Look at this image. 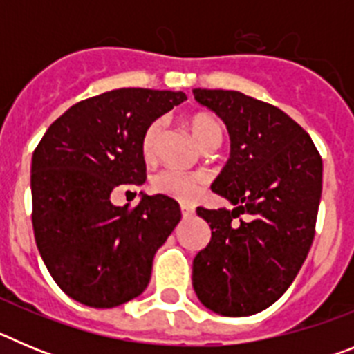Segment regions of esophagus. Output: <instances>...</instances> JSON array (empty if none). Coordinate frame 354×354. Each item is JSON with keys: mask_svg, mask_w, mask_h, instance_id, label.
<instances>
[{"mask_svg": "<svg viewBox=\"0 0 354 354\" xmlns=\"http://www.w3.org/2000/svg\"><path fill=\"white\" fill-rule=\"evenodd\" d=\"M180 212H183L184 218H187V216H193V214H195V205H193V204H180Z\"/></svg>", "mask_w": 354, "mask_h": 354, "instance_id": "esophagus-1", "label": "esophagus"}]
</instances>
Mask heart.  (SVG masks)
Listing matches in <instances>:
<instances>
[{
	"instance_id": "1",
	"label": "heart",
	"mask_w": 354,
	"mask_h": 354,
	"mask_svg": "<svg viewBox=\"0 0 354 354\" xmlns=\"http://www.w3.org/2000/svg\"><path fill=\"white\" fill-rule=\"evenodd\" d=\"M187 127L195 136L196 142L200 145L207 149L212 145H220L221 142V131L220 122L216 118L209 117L205 113H196L187 118ZM159 131H161V122L156 120L152 122L143 133L142 138V152L145 159L154 158L156 142H158ZM205 179L200 174H186V171H177V170H162L154 175L152 179V187L154 192L161 193V195L171 196L177 200H187L195 198L200 193L202 186H204Z\"/></svg>"
}]
</instances>
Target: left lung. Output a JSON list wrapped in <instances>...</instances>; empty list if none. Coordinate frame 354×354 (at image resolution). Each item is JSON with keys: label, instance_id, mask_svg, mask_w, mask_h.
Here are the masks:
<instances>
[{"label": "left lung", "instance_id": "left-lung-1", "mask_svg": "<svg viewBox=\"0 0 354 354\" xmlns=\"http://www.w3.org/2000/svg\"><path fill=\"white\" fill-rule=\"evenodd\" d=\"M193 95L230 134V158L211 189L236 205L196 209L211 241L193 261V289L209 310L245 317L273 305L301 270L315 234L323 159L277 106L234 90Z\"/></svg>", "mask_w": 354, "mask_h": 354}]
</instances>
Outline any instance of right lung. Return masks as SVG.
<instances>
[{
	"instance_id": "right-lung-1",
	"label": "right lung",
	"mask_w": 354,
	"mask_h": 354,
	"mask_svg": "<svg viewBox=\"0 0 354 354\" xmlns=\"http://www.w3.org/2000/svg\"><path fill=\"white\" fill-rule=\"evenodd\" d=\"M186 93L120 88L90 97L53 122L31 159V221L53 280L72 299L111 308L149 286L159 246L180 221L167 195L117 207L120 184L145 183L147 127Z\"/></svg>"
}]
</instances>
